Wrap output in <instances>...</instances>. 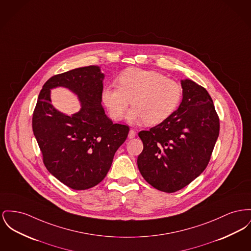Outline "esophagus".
Here are the masks:
<instances>
[{
    "label": "esophagus",
    "instance_id": "esophagus-1",
    "mask_svg": "<svg viewBox=\"0 0 251 251\" xmlns=\"http://www.w3.org/2000/svg\"><path fill=\"white\" fill-rule=\"evenodd\" d=\"M135 131L134 130H133V129H131L130 130V132H129V134H128V137L130 138V139H133V137L135 136Z\"/></svg>",
    "mask_w": 251,
    "mask_h": 251
}]
</instances>
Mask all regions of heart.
I'll return each mask as SVG.
<instances>
[{
	"label": "heart",
	"instance_id": "b5f03b06",
	"mask_svg": "<svg viewBox=\"0 0 251 251\" xmlns=\"http://www.w3.org/2000/svg\"><path fill=\"white\" fill-rule=\"evenodd\" d=\"M117 84L101 93L102 102L116 121L124 118L131 101L133 108L127 116L130 122L156 125L171 118L182 100L181 85L156 71L129 69L118 75Z\"/></svg>",
	"mask_w": 251,
	"mask_h": 251
}]
</instances>
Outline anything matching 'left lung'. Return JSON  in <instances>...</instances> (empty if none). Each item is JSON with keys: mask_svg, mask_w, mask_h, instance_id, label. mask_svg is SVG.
Wrapping results in <instances>:
<instances>
[{"mask_svg": "<svg viewBox=\"0 0 251 251\" xmlns=\"http://www.w3.org/2000/svg\"><path fill=\"white\" fill-rule=\"evenodd\" d=\"M183 99L167 120L141 131L139 172L158 191L176 192L199 176L210 160L220 121L206 89L191 79L181 81Z\"/></svg>", "mask_w": 251, "mask_h": 251, "instance_id": "8db88e82", "label": "left lung"}]
</instances>
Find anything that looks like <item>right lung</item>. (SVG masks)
<instances>
[{"label": "right lung", "instance_id": "obj_1", "mask_svg": "<svg viewBox=\"0 0 251 251\" xmlns=\"http://www.w3.org/2000/svg\"><path fill=\"white\" fill-rule=\"evenodd\" d=\"M104 75L98 66L75 68L51 76L40 92L32 128L48 172L67 187L82 191L106 176L129 126L114 124L101 106ZM62 86L78 95L79 112L71 117L50 104V89Z\"/></svg>", "mask_w": 251, "mask_h": 251}]
</instances>
